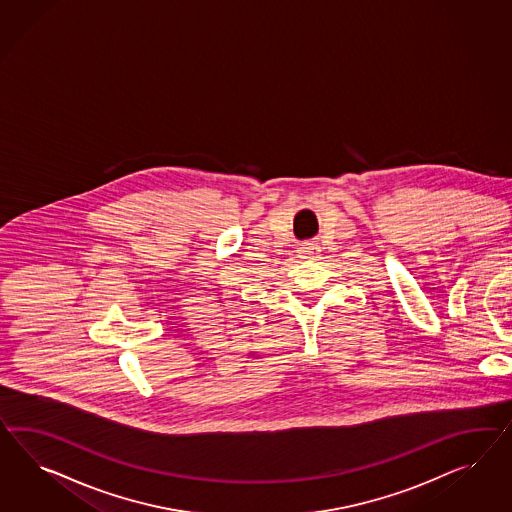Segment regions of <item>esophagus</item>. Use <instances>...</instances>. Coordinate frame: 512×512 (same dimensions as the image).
Segmentation results:
<instances>
[{
    "label": "esophagus",
    "mask_w": 512,
    "mask_h": 512,
    "mask_svg": "<svg viewBox=\"0 0 512 512\" xmlns=\"http://www.w3.org/2000/svg\"><path fill=\"white\" fill-rule=\"evenodd\" d=\"M302 255H306V257H310V255H313L315 251H317V248H315V244H310V242H306V244H302L300 246V249H298Z\"/></svg>",
    "instance_id": "34e87169"
}]
</instances>
